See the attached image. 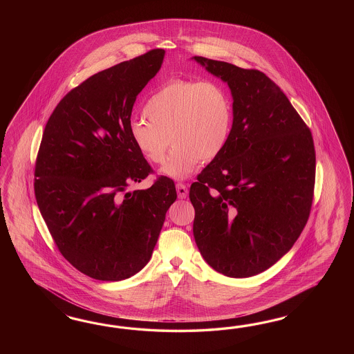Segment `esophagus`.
<instances>
[{
    "instance_id": "esophagus-1",
    "label": "esophagus",
    "mask_w": 354,
    "mask_h": 354,
    "mask_svg": "<svg viewBox=\"0 0 354 354\" xmlns=\"http://www.w3.org/2000/svg\"><path fill=\"white\" fill-rule=\"evenodd\" d=\"M176 192H178V197L183 200V198H185L187 194H188V188H187V185H185L184 183H178V184H176Z\"/></svg>"
}]
</instances>
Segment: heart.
I'll return each instance as SVG.
<instances>
[{
    "instance_id": "1",
    "label": "heart",
    "mask_w": 354,
    "mask_h": 354,
    "mask_svg": "<svg viewBox=\"0 0 354 354\" xmlns=\"http://www.w3.org/2000/svg\"><path fill=\"white\" fill-rule=\"evenodd\" d=\"M144 114L148 120L131 123V140L154 165L163 163L170 144H175L162 169L172 179L189 176L200 161H214L230 140L232 104L215 82L170 80L150 97Z\"/></svg>"
}]
</instances>
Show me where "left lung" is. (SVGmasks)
Masks as SVG:
<instances>
[{"label":"left lung","instance_id":"8db88e82","mask_svg":"<svg viewBox=\"0 0 354 354\" xmlns=\"http://www.w3.org/2000/svg\"><path fill=\"white\" fill-rule=\"evenodd\" d=\"M194 61L230 86L234 122L222 154L191 185L193 235L215 271L253 277L278 262L306 225L314 141L288 97L263 73L198 55Z\"/></svg>","mask_w":354,"mask_h":354}]
</instances>
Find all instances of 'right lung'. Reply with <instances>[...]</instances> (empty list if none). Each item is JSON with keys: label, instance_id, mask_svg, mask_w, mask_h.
Returning a JSON list of instances; mask_svg holds the SVG:
<instances>
[{"label": "right lung", "instance_id": "right-lung-1", "mask_svg": "<svg viewBox=\"0 0 354 354\" xmlns=\"http://www.w3.org/2000/svg\"><path fill=\"white\" fill-rule=\"evenodd\" d=\"M151 49L88 77L55 106L35 165V196L54 243L76 270L118 281L149 262L166 212L176 200L172 179L124 192L153 172L133 145L136 97L161 68Z\"/></svg>", "mask_w": 354, "mask_h": 354}]
</instances>
